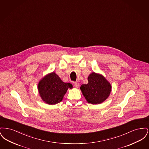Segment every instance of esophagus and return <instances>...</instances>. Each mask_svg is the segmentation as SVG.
<instances>
[{
  "instance_id": "obj_1",
  "label": "esophagus",
  "mask_w": 149,
  "mask_h": 149,
  "mask_svg": "<svg viewBox=\"0 0 149 149\" xmlns=\"http://www.w3.org/2000/svg\"><path fill=\"white\" fill-rule=\"evenodd\" d=\"M74 86H75L76 88H78V87H79V84L78 83L75 82V83H74Z\"/></svg>"
}]
</instances>
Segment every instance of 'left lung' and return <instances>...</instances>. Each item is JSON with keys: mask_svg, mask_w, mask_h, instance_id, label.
Instances as JSON below:
<instances>
[{"mask_svg": "<svg viewBox=\"0 0 149 149\" xmlns=\"http://www.w3.org/2000/svg\"><path fill=\"white\" fill-rule=\"evenodd\" d=\"M88 83L82 84L80 89L89 103L98 104L109 97L112 86L103 75L92 72L88 78Z\"/></svg>", "mask_w": 149, "mask_h": 149, "instance_id": "left-lung-1", "label": "left lung"}]
</instances>
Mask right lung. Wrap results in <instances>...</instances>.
<instances>
[{
	"label": "right lung",
	"instance_id": "obj_1",
	"mask_svg": "<svg viewBox=\"0 0 149 149\" xmlns=\"http://www.w3.org/2000/svg\"><path fill=\"white\" fill-rule=\"evenodd\" d=\"M69 88H72V84L63 82L54 72L43 77L38 84V90L43 101L51 105L61 102Z\"/></svg>",
	"mask_w": 149,
	"mask_h": 149
}]
</instances>
